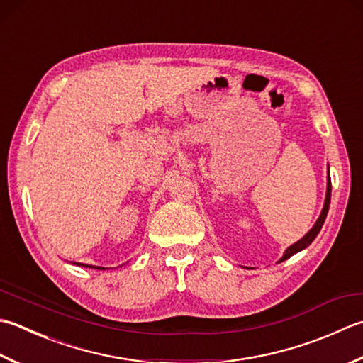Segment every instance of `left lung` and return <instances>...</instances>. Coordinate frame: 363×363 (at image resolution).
Returning a JSON list of instances; mask_svg holds the SVG:
<instances>
[{
	"label": "left lung",
	"mask_w": 363,
	"mask_h": 363,
	"mask_svg": "<svg viewBox=\"0 0 363 363\" xmlns=\"http://www.w3.org/2000/svg\"><path fill=\"white\" fill-rule=\"evenodd\" d=\"M330 190H332V184H330V176H329V182H328V194H325V203H324V208H323L321 216H319V218L316 220V223H315L313 228H311V230H310L307 234H305V236H303V238L299 240V242H296L294 245L288 247V250L285 252V255H283V258H281L280 261H285V259L291 258V257H293L294 253H297V252L303 250L305 247H308L311 242H313L315 238L318 236V233L321 231V228H323V225H324V220H325V217H328L329 206H330Z\"/></svg>",
	"instance_id": "8db88e82"
}]
</instances>
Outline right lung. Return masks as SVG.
<instances>
[{"mask_svg":"<svg viewBox=\"0 0 363 363\" xmlns=\"http://www.w3.org/2000/svg\"><path fill=\"white\" fill-rule=\"evenodd\" d=\"M80 266H84V264H80ZM88 267V266H86ZM89 267H96V266H89ZM96 269H104V267H96Z\"/></svg>","mask_w":363,"mask_h":363,"instance_id":"add662e5","label":"right lung"}]
</instances>
